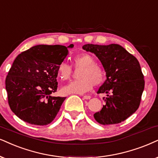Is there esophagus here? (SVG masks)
Listing matches in <instances>:
<instances>
[{
	"label": "esophagus",
	"instance_id": "34e87169",
	"mask_svg": "<svg viewBox=\"0 0 158 158\" xmlns=\"http://www.w3.org/2000/svg\"><path fill=\"white\" fill-rule=\"evenodd\" d=\"M83 98L84 99H86V100H89V99L91 98V97L89 96V95H84Z\"/></svg>",
	"mask_w": 158,
	"mask_h": 158
}]
</instances>
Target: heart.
<instances>
[{
  "mask_svg": "<svg viewBox=\"0 0 158 158\" xmlns=\"http://www.w3.org/2000/svg\"><path fill=\"white\" fill-rule=\"evenodd\" d=\"M95 57L87 52L79 53L72 58V66L74 69H81L77 74L79 79L73 81L62 87V93L65 95L79 94L82 95L90 91L95 86L102 85L105 80V71L101 65L97 64ZM57 77L62 81L70 79L73 73L71 65L65 61L57 65Z\"/></svg>",
  "mask_w": 158,
  "mask_h": 158,
  "instance_id": "obj_1",
  "label": "heart"
}]
</instances>
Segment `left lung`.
Instances as JSON below:
<instances>
[{
  "label": "left lung",
  "instance_id": "left-lung-1",
  "mask_svg": "<svg viewBox=\"0 0 158 158\" xmlns=\"http://www.w3.org/2000/svg\"><path fill=\"white\" fill-rule=\"evenodd\" d=\"M83 49L101 60L106 80L98 93H106L105 105L94 114L101 125H114L128 118L139 109L144 89V79L138 60L118 44H85Z\"/></svg>",
  "mask_w": 158,
  "mask_h": 158
}]
</instances>
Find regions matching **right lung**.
I'll list each match as a JSON object with an SVG mask.
<instances>
[{"label":"right lung","mask_w":158,"mask_h":158,"mask_svg":"<svg viewBox=\"0 0 158 158\" xmlns=\"http://www.w3.org/2000/svg\"><path fill=\"white\" fill-rule=\"evenodd\" d=\"M67 55L65 46L37 45L16 57L6 78V89L10 109L19 119L35 125L55 119L65 98L51 94L58 85L57 65Z\"/></svg>","instance_id":"obj_1"}]
</instances>
